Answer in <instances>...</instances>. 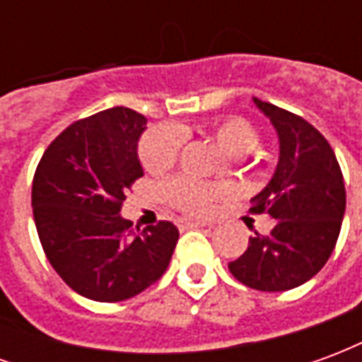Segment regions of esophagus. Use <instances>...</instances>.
I'll return each instance as SVG.
<instances>
[{
	"instance_id": "obj_1",
	"label": "esophagus",
	"mask_w": 362,
	"mask_h": 362,
	"mask_svg": "<svg viewBox=\"0 0 362 362\" xmlns=\"http://www.w3.org/2000/svg\"><path fill=\"white\" fill-rule=\"evenodd\" d=\"M182 228H204L209 227V223H204V221H196V219H184L180 221Z\"/></svg>"
}]
</instances>
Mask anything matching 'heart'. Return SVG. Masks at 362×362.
Returning <instances> with one entry per match:
<instances>
[{
	"instance_id": "obj_1",
	"label": "heart",
	"mask_w": 362,
	"mask_h": 362,
	"mask_svg": "<svg viewBox=\"0 0 362 362\" xmlns=\"http://www.w3.org/2000/svg\"><path fill=\"white\" fill-rule=\"evenodd\" d=\"M213 135L221 147L227 149L230 155H248L256 149L259 141L256 127L252 126L248 119L238 118V116H228V118L215 122ZM182 141L184 137L178 127L160 126L151 129L149 134L143 137L141 149H139L143 166L149 173H166L176 163ZM166 192L180 207L192 209V211L207 209L211 197L215 196V189L211 186L189 180V178H176L166 186Z\"/></svg>"
}]
</instances>
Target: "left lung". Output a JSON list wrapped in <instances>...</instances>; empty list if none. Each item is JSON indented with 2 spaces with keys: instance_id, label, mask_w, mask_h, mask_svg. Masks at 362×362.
I'll list each match as a JSON object with an SVG mask.
<instances>
[{
  "instance_id": "1",
  "label": "left lung",
  "mask_w": 362,
  "mask_h": 362,
  "mask_svg": "<svg viewBox=\"0 0 362 362\" xmlns=\"http://www.w3.org/2000/svg\"><path fill=\"white\" fill-rule=\"evenodd\" d=\"M254 104L279 139V158L272 180L252 197V211L267 213L269 235L250 236L243 256L228 269L256 291H288L312 279L326 266L345 215L341 168L326 137L296 114L279 106Z\"/></svg>"
}]
</instances>
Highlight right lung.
<instances>
[{
    "label": "right lung",
    "instance_id": "1",
    "mask_svg": "<svg viewBox=\"0 0 362 362\" xmlns=\"http://www.w3.org/2000/svg\"><path fill=\"white\" fill-rule=\"evenodd\" d=\"M147 118L116 106L79 119L44 151L33 180V213L44 254L75 293L119 303L166 272L178 228L143 230L124 219L127 188L143 176L137 155Z\"/></svg>",
    "mask_w": 362,
    "mask_h": 362
}]
</instances>
